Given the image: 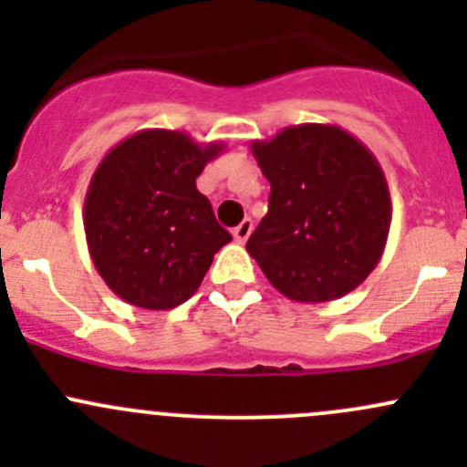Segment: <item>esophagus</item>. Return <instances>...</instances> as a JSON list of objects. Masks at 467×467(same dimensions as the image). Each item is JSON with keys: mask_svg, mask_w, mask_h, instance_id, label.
<instances>
[{"mask_svg": "<svg viewBox=\"0 0 467 467\" xmlns=\"http://www.w3.org/2000/svg\"><path fill=\"white\" fill-rule=\"evenodd\" d=\"M251 233H253V221L251 219H244L242 223H239L237 228L233 230V237H234V242L244 244L248 237H251Z\"/></svg>", "mask_w": 467, "mask_h": 467, "instance_id": "obj_1", "label": "esophagus"}]
</instances>
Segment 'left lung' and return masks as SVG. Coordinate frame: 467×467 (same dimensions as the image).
<instances>
[{
    "label": "left lung",
    "mask_w": 467,
    "mask_h": 467,
    "mask_svg": "<svg viewBox=\"0 0 467 467\" xmlns=\"http://www.w3.org/2000/svg\"><path fill=\"white\" fill-rule=\"evenodd\" d=\"M271 182L268 212L246 244L273 286L296 303L355 291L384 253L390 194L378 158L332 124H298L255 140Z\"/></svg>",
    "instance_id": "1"
}]
</instances>
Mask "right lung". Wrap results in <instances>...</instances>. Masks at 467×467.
I'll use <instances>...</instances> for the list:
<instances>
[{"label":"right lung","mask_w":467,"mask_h":467,"mask_svg":"<svg viewBox=\"0 0 467 467\" xmlns=\"http://www.w3.org/2000/svg\"><path fill=\"white\" fill-rule=\"evenodd\" d=\"M223 150L181 130L146 129L112 146L89 181L83 225L94 268L142 309L190 300L216 253L233 242L196 178Z\"/></svg>","instance_id":"1"}]
</instances>
